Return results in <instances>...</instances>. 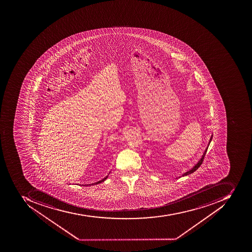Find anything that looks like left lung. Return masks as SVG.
Segmentation results:
<instances>
[{"label": "left lung", "instance_id": "obj_1", "mask_svg": "<svg viewBox=\"0 0 252 252\" xmlns=\"http://www.w3.org/2000/svg\"><path fill=\"white\" fill-rule=\"evenodd\" d=\"M212 137L213 135L211 136V139H210L209 143H208V146H207V148H206L205 151H204V154H203V156H202L201 158H200V160L198 161V162L196 163V165H195L194 166H193L191 170H189V171L186 172V173H184V174H183V177H184V176L189 175V174H190V173H193V172L196 171L197 169H198L199 167H200V165L202 164V162H203V161H204V157H205L206 153H207V149H208V147H209L210 143H211V140H212Z\"/></svg>", "mask_w": 252, "mask_h": 252}]
</instances>
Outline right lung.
<instances>
[{
	"mask_svg": "<svg viewBox=\"0 0 252 252\" xmlns=\"http://www.w3.org/2000/svg\"><path fill=\"white\" fill-rule=\"evenodd\" d=\"M108 178V176H106V177H105V178L102 179V180H101V181H98V182L94 183V184H85V185L82 186H89V185H95V184H100V183L104 182V181L106 180V179Z\"/></svg>",
	"mask_w": 252,
	"mask_h": 252,
	"instance_id": "1",
	"label": "right lung"
}]
</instances>
